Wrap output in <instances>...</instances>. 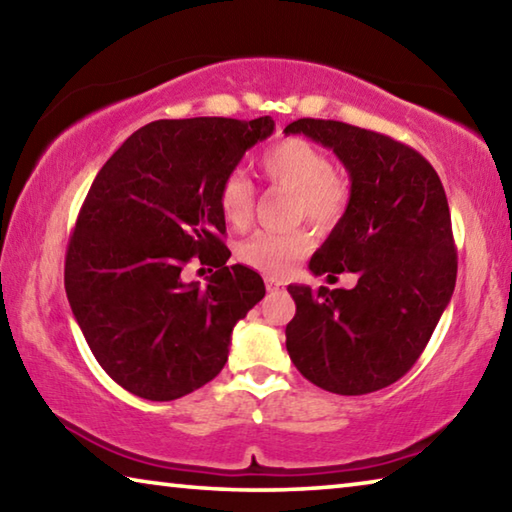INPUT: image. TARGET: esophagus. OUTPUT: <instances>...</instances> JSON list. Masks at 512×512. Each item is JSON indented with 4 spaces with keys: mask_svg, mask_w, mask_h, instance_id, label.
<instances>
[{
    "mask_svg": "<svg viewBox=\"0 0 512 512\" xmlns=\"http://www.w3.org/2000/svg\"><path fill=\"white\" fill-rule=\"evenodd\" d=\"M264 284H266V291H280L284 287V284L280 280H275V277H266Z\"/></svg>",
    "mask_w": 512,
    "mask_h": 512,
    "instance_id": "34e87169",
    "label": "esophagus"
}]
</instances>
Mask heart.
Wrapping results in <instances>:
<instances>
[{
    "instance_id": "heart-1",
    "label": "heart",
    "mask_w": 512,
    "mask_h": 512,
    "mask_svg": "<svg viewBox=\"0 0 512 512\" xmlns=\"http://www.w3.org/2000/svg\"><path fill=\"white\" fill-rule=\"evenodd\" d=\"M259 171L275 187L293 192L291 216L316 225H332L348 207V185L334 173V164L314 144L300 137H289L262 151L257 160ZM255 189L244 171H230L219 187V210L230 228H246L253 216ZM311 237L307 230L255 232L239 246L237 255L250 268L266 275H287L309 253Z\"/></svg>"
}]
</instances>
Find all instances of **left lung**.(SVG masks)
<instances>
[{
  "label": "left lung",
  "instance_id": "left-lung-1",
  "mask_svg": "<svg viewBox=\"0 0 512 512\" xmlns=\"http://www.w3.org/2000/svg\"><path fill=\"white\" fill-rule=\"evenodd\" d=\"M284 133L332 149L352 183L309 271L357 275L354 289L289 284V357L329 393L379 391L413 368L452 300L458 264L443 183L418 151L366 128L298 119Z\"/></svg>",
  "mask_w": 512,
  "mask_h": 512
}]
</instances>
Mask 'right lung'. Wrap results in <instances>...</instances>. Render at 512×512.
Here are the masks:
<instances>
[{
    "instance_id": "1",
    "label": "right lung",
    "mask_w": 512,
    "mask_h": 512,
    "mask_svg": "<svg viewBox=\"0 0 512 512\" xmlns=\"http://www.w3.org/2000/svg\"><path fill=\"white\" fill-rule=\"evenodd\" d=\"M275 121L160 119L142 126L94 178L69 237L65 291L94 359L128 393L178 400L219 375L230 336L264 298V280L228 266L221 180ZM198 256L217 271L185 283Z\"/></svg>"
}]
</instances>
